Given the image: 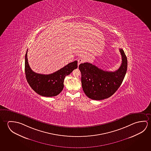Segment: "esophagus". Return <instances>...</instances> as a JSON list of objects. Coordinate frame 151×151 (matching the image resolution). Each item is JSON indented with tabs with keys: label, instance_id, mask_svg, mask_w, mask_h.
<instances>
[{
	"label": "esophagus",
	"instance_id": "34e87169",
	"mask_svg": "<svg viewBox=\"0 0 151 151\" xmlns=\"http://www.w3.org/2000/svg\"><path fill=\"white\" fill-rule=\"evenodd\" d=\"M84 59H83V58H79V59L78 60V65H79V64H81V63H84Z\"/></svg>",
	"mask_w": 151,
	"mask_h": 151
}]
</instances>
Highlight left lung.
Instances as JSON below:
<instances>
[{"label": "left lung", "instance_id": "obj_1", "mask_svg": "<svg viewBox=\"0 0 151 151\" xmlns=\"http://www.w3.org/2000/svg\"><path fill=\"white\" fill-rule=\"evenodd\" d=\"M119 52L122 64L115 72L105 71L88 63L79 65L82 88L89 99L98 101L107 99L121 85L127 71V60L123 50L119 48Z\"/></svg>", "mask_w": 151, "mask_h": 151}]
</instances>
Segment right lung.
Returning <instances> with one entry per match:
<instances>
[{"mask_svg":"<svg viewBox=\"0 0 151 151\" xmlns=\"http://www.w3.org/2000/svg\"><path fill=\"white\" fill-rule=\"evenodd\" d=\"M27 51L25 55V71L28 83L34 91L41 96H57L64 88L65 77L77 68V61L70 63L61 69L48 75L40 74L33 72L27 59Z\"/></svg>","mask_w":151,"mask_h":151,"instance_id":"add662e5","label":"right lung"}]
</instances>
